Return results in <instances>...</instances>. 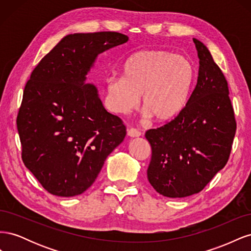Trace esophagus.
<instances>
[{
	"mask_svg": "<svg viewBox=\"0 0 251 251\" xmlns=\"http://www.w3.org/2000/svg\"><path fill=\"white\" fill-rule=\"evenodd\" d=\"M127 135L130 136V137H139V136H141V132L138 131L137 128L131 127L127 130Z\"/></svg>",
	"mask_w": 251,
	"mask_h": 251,
	"instance_id": "obj_1",
	"label": "esophagus"
}]
</instances>
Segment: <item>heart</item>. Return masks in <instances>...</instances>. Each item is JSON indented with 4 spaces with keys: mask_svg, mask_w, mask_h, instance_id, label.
I'll list each match as a JSON object with an SVG mask.
<instances>
[{
    "mask_svg": "<svg viewBox=\"0 0 251 251\" xmlns=\"http://www.w3.org/2000/svg\"><path fill=\"white\" fill-rule=\"evenodd\" d=\"M195 79L186 57L163 49L142 50L126 59L123 76L108 79V101L115 113L127 114L139 107L142 95L146 115L166 123L185 108Z\"/></svg>",
    "mask_w": 251,
    "mask_h": 251,
    "instance_id": "b5f03b06",
    "label": "heart"
}]
</instances>
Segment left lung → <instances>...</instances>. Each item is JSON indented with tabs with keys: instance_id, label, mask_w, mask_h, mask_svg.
<instances>
[{
	"instance_id": "left-lung-1",
	"label": "left lung",
	"mask_w": 251,
	"mask_h": 251,
	"mask_svg": "<svg viewBox=\"0 0 251 251\" xmlns=\"http://www.w3.org/2000/svg\"><path fill=\"white\" fill-rule=\"evenodd\" d=\"M194 43L199 75L185 108L146 133L151 148L148 179L169 198L200 193L228 161L237 130L224 74L206 46L196 39Z\"/></svg>"
}]
</instances>
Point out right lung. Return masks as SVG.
Segmentation results:
<instances>
[{
	"mask_svg": "<svg viewBox=\"0 0 251 251\" xmlns=\"http://www.w3.org/2000/svg\"><path fill=\"white\" fill-rule=\"evenodd\" d=\"M127 40L113 31L69 34L30 75L17 117L22 160L48 193L87 191L124 141V121L103 108L85 80L100 53Z\"/></svg>",
	"mask_w": 251,
	"mask_h": 251,
	"instance_id": "add662e5",
	"label": "right lung"
}]
</instances>
